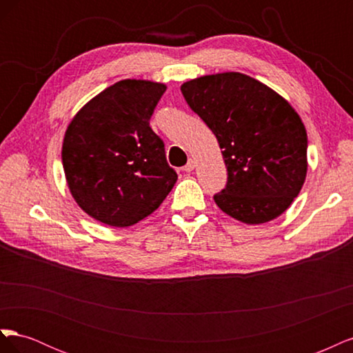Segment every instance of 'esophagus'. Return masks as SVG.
<instances>
[{
	"label": "esophagus",
	"instance_id": "obj_1",
	"mask_svg": "<svg viewBox=\"0 0 353 353\" xmlns=\"http://www.w3.org/2000/svg\"><path fill=\"white\" fill-rule=\"evenodd\" d=\"M196 168V162L193 159H188V162H187V165L184 166V170L185 172H191V170H193Z\"/></svg>",
	"mask_w": 353,
	"mask_h": 353
}]
</instances>
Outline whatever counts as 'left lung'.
<instances>
[{
	"instance_id": "8db88e82",
	"label": "left lung",
	"mask_w": 353,
	"mask_h": 353,
	"mask_svg": "<svg viewBox=\"0 0 353 353\" xmlns=\"http://www.w3.org/2000/svg\"><path fill=\"white\" fill-rule=\"evenodd\" d=\"M181 92L222 148L228 179L213 196L219 209L252 225L280 216L301 193L307 169V135L294 109L239 72L191 79Z\"/></svg>"
}]
</instances>
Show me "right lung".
I'll return each mask as SVG.
<instances>
[{
	"label": "right lung",
	"instance_id": "add662e5",
	"mask_svg": "<svg viewBox=\"0 0 353 353\" xmlns=\"http://www.w3.org/2000/svg\"><path fill=\"white\" fill-rule=\"evenodd\" d=\"M166 85L123 79L95 95L73 117L63 140L68 185L79 208L110 227L153 213L178 175L150 128Z\"/></svg>",
	"mask_w": 353,
	"mask_h": 353
}]
</instances>
